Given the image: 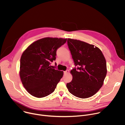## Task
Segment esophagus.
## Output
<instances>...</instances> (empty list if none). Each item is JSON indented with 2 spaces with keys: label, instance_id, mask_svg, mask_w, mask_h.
<instances>
[{
  "label": "esophagus",
  "instance_id": "esophagus-1",
  "mask_svg": "<svg viewBox=\"0 0 125 125\" xmlns=\"http://www.w3.org/2000/svg\"><path fill=\"white\" fill-rule=\"evenodd\" d=\"M69 71L68 70H67L64 71V75H67L68 73H69Z\"/></svg>",
  "mask_w": 125,
  "mask_h": 125
}]
</instances>
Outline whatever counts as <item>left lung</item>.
Listing matches in <instances>:
<instances>
[{
  "label": "left lung",
  "mask_w": 125,
  "mask_h": 125,
  "mask_svg": "<svg viewBox=\"0 0 125 125\" xmlns=\"http://www.w3.org/2000/svg\"><path fill=\"white\" fill-rule=\"evenodd\" d=\"M67 43L77 68L71 71L73 79L67 83L74 96L86 98L93 96L102 87L107 74L106 62L97 47L86 42L68 39Z\"/></svg>",
  "instance_id": "obj_1"
}]
</instances>
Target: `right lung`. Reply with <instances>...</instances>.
<instances>
[{
	"instance_id": "add662e5",
	"label": "right lung",
	"mask_w": 125,
	"mask_h": 125,
	"mask_svg": "<svg viewBox=\"0 0 125 125\" xmlns=\"http://www.w3.org/2000/svg\"><path fill=\"white\" fill-rule=\"evenodd\" d=\"M67 39L45 38L34 42L24 51L20 59V76L23 86L31 95L45 97L54 91L63 71L52 68L56 51Z\"/></svg>"
}]
</instances>
